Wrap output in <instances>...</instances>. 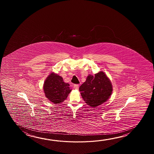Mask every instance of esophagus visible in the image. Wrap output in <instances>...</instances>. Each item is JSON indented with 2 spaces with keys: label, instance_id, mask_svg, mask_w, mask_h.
<instances>
[{
  "label": "esophagus",
  "instance_id": "obj_1",
  "mask_svg": "<svg viewBox=\"0 0 154 154\" xmlns=\"http://www.w3.org/2000/svg\"><path fill=\"white\" fill-rule=\"evenodd\" d=\"M79 88V85H78V84H75V85H74V88H75V89L78 90Z\"/></svg>",
  "mask_w": 154,
  "mask_h": 154
}]
</instances>
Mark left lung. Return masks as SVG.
<instances>
[{
    "instance_id": "8db88e82",
    "label": "left lung",
    "mask_w": 154,
    "mask_h": 154,
    "mask_svg": "<svg viewBox=\"0 0 154 154\" xmlns=\"http://www.w3.org/2000/svg\"><path fill=\"white\" fill-rule=\"evenodd\" d=\"M110 80L103 72L89 75L79 88L82 97L87 105L94 108L108 100L112 92Z\"/></svg>"
}]
</instances>
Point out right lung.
I'll list each match as a JSON object with an SVG mask.
<instances>
[{"instance_id": "obj_1", "label": "right lung", "mask_w": 154, "mask_h": 154, "mask_svg": "<svg viewBox=\"0 0 154 154\" xmlns=\"http://www.w3.org/2000/svg\"><path fill=\"white\" fill-rule=\"evenodd\" d=\"M69 84L63 82L62 77L52 72L43 85L46 97L54 104L60 103L67 98L72 91Z\"/></svg>"}]
</instances>
